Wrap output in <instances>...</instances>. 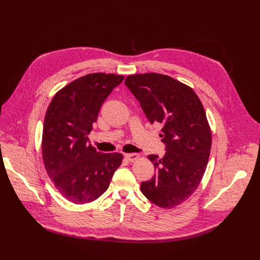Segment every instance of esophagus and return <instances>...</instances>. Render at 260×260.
I'll use <instances>...</instances> for the list:
<instances>
[{
	"instance_id": "obj_1",
	"label": "esophagus",
	"mask_w": 260,
	"mask_h": 260,
	"mask_svg": "<svg viewBox=\"0 0 260 260\" xmlns=\"http://www.w3.org/2000/svg\"><path fill=\"white\" fill-rule=\"evenodd\" d=\"M124 157H125L126 159H128L129 161H134V160H136L137 158H139V154H137V153H125V154H124Z\"/></svg>"
}]
</instances>
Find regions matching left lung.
Wrapping results in <instances>:
<instances>
[{"label":"left lung","instance_id":"obj_1","mask_svg":"<svg viewBox=\"0 0 260 260\" xmlns=\"http://www.w3.org/2000/svg\"><path fill=\"white\" fill-rule=\"evenodd\" d=\"M124 84L149 122L162 124L167 152L161 158L148 155L157 172L141 190L154 205L174 208L198 188L209 160L212 138L204 107L190 87L161 74H137Z\"/></svg>","mask_w":260,"mask_h":260}]
</instances>
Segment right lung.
<instances>
[{
	"instance_id": "add662e5",
	"label": "right lung",
	"mask_w": 260,
	"mask_h": 260,
	"mask_svg": "<svg viewBox=\"0 0 260 260\" xmlns=\"http://www.w3.org/2000/svg\"><path fill=\"white\" fill-rule=\"evenodd\" d=\"M123 78L88 74L60 89L47 109L42 137L45 169L57 190L74 204L101 197L121 165V153L96 151L87 135L104 101Z\"/></svg>"
}]
</instances>
